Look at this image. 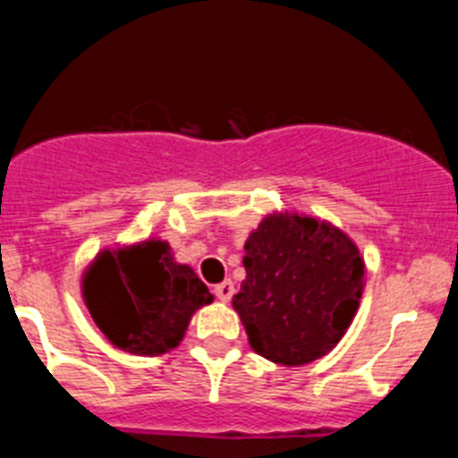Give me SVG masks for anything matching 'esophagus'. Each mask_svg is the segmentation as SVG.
I'll list each match as a JSON object with an SVG mask.
<instances>
[{
    "mask_svg": "<svg viewBox=\"0 0 458 458\" xmlns=\"http://www.w3.org/2000/svg\"><path fill=\"white\" fill-rule=\"evenodd\" d=\"M213 293H216L217 301L229 302V301H232V295H233V282H232V279H225V282H220V284H216V289H213Z\"/></svg>",
    "mask_w": 458,
    "mask_h": 458,
    "instance_id": "34e87169",
    "label": "esophagus"
}]
</instances>
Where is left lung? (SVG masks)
<instances>
[{
	"label": "left lung",
	"instance_id": "left-lung-1",
	"mask_svg": "<svg viewBox=\"0 0 458 458\" xmlns=\"http://www.w3.org/2000/svg\"><path fill=\"white\" fill-rule=\"evenodd\" d=\"M245 279L233 295L250 346L284 367L335 349L365 289V259L342 229L298 213H270L245 241Z\"/></svg>",
	"mask_w": 458,
	"mask_h": 458
}]
</instances>
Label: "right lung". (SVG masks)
<instances>
[{
    "label": "right lung",
    "instance_id": "add662e5",
    "mask_svg": "<svg viewBox=\"0 0 458 458\" xmlns=\"http://www.w3.org/2000/svg\"><path fill=\"white\" fill-rule=\"evenodd\" d=\"M82 298L100 333L132 355H163L183 342L199 307L213 302L169 242L148 238L96 254L82 275Z\"/></svg>",
    "mask_w": 458,
    "mask_h": 458
}]
</instances>
